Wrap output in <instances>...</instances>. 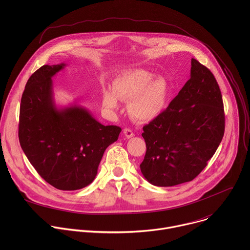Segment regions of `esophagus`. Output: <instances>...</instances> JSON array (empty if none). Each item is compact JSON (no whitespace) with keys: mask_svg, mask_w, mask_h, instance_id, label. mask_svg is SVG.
Masks as SVG:
<instances>
[{"mask_svg":"<svg viewBox=\"0 0 250 250\" xmlns=\"http://www.w3.org/2000/svg\"><path fill=\"white\" fill-rule=\"evenodd\" d=\"M124 135L126 137V138H131L133 136V131L129 128H125L124 129Z\"/></svg>","mask_w":250,"mask_h":250,"instance_id":"obj_1","label":"esophagus"}]
</instances>
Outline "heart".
Returning a JSON list of instances; mask_svg holds the SVG:
<instances>
[{
  "mask_svg": "<svg viewBox=\"0 0 250 250\" xmlns=\"http://www.w3.org/2000/svg\"><path fill=\"white\" fill-rule=\"evenodd\" d=\"M154 77L144 69L125 71L115 79L113 90L103 92V105L113 112L119 109V99L130 101L128 111L134 120L146 123L157 119L168 105L170 86L165 77Z\"/></svg>",
  "mask_w": 250,
  "mask_h": 250,
  "instance_id": "heart-1",
  "label": "heart"
}]
</instances>
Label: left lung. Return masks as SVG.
I'll list each match as a JSON object with an SVG mask.
<instances>
[{"label": "left lung", "mask_w": 250, "mask_h": 250, "mask_svg": "<svg viewBox=\"0 0 250 250\" xmlns=\"http://www.w3.org/2000/svg\"><path fill=\"white\" fill-rule=\"evenodd\" d=\"M225 132L222 93L210 71L192 58L190 79L157 119L144 126L146 153L140 164L158 187L192 181L215 154Z\"/></svg>", "instance_id": "obj_1"}]
</instances>
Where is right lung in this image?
Returning a JSON list of instances; mask_svg holds the SVG:
<instances>
[{"label": "right lung", "instance_id": "right-lung-1", "mask_svg": "<svg viewBox=\"0 0 250 250\" xmlns=\"http://www.w3.org/2000/svg\"><path fill=\"white\" fill-rule=\"evenodd\" d=\"M65 67L43 65L29 77L21 101L19 138L47 183L74 191L94 181L104 150L118 140L122 128L102 125L76 102L56 104L52 78Z\"/></svg>", "mask_w": 250, "mask_h": 250}]
</instances>
